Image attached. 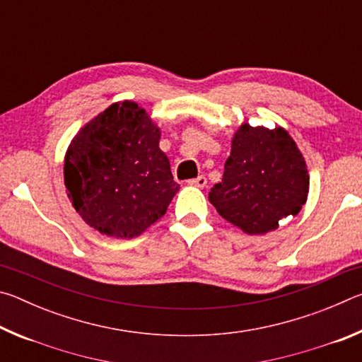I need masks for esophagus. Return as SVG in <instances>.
Segmentation results:
<instances>
[{"label": "esophagus", "instance_id": "1", "mask_svg": "<svg viewBox=\"0 0 362 362\" xmlns=\"http://www.w3.org/2000/svg\"><path fill=\"white\" fill-rule=\"evenodd\" d=\"M188 183H189V185H193V187L204 188V187H206V183H207V179H206L204 175H198V177H196V179L188 180Z\"/></svg>", "mask_w": 362, "mask_h": 362}]
</instances>
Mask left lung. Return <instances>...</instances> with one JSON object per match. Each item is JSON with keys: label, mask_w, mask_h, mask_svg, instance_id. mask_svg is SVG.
Wrapping results in <instances>:
<instances>
[{"label": "left lung", "mask_w": 362, "mask_h": 362, "mask_svg": "<svg viewBox=\"0 0 362 362\" xmlns=\"http://www.w3.org/2000/svg\"><path fill=\"white\" fill-rule=\"evenodd\" d=\"M308 188L306 163L289 132L244 122L233 136L222 182L212 187L209 201L226 222L247 235H265L279 220L297 216Z\"/></svg>", "instance_id": "left-lung-1"}]
</instances>
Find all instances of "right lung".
Segmentation results:
<instances>
[{
    "label": "right lung",
    "instance_id": "1",
    "mask_svg": "<svg viewBox=\"0 0 362 362\" xmlns=\"http://www.w3.org/2000/svg\"><path fill=\"white\" fill-rule=\"evenodd\" d=\"M161 131L136 102H116L81 127L66 150L73 207L102 235L131 240L161 218L180 185L159 148Z\"/></svg>",
    "mask_w": 362,
    "mask_h": 362
}]
</instances>
